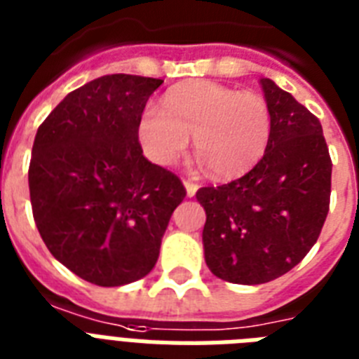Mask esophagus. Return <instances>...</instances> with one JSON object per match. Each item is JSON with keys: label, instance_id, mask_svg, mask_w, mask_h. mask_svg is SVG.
I'll use <instances>...</instances> for the list:
<instances>
[{"label": "esophagus", "instance_id": "34e87169", "mask_svg": "<svg viewBox=\"0 0 359 359\" xmlns=\"http://www.w3.org/2000/svg\"><path fill=\"white\" fill-rule=\"evenodd\" d=\"M184 186H186V194H188V197L196 196L197 188H199L196 182H191V180H184Z\"/></svg>", "mask_w": 359, "mask_h": 359}]
</instances>
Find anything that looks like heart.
Returning a JSON list of instances; mask_svg holds the SVG:
<instances>
[{
  "instance_id": "obj_1",
  "label": "heart",
  "mask_w": 359,
  "mask_h": 359,
  "mask_svg": "<svg viewBox=\"0 0 359 359\" xmlns=\"http://www.w3.org/2000/svg\"><path fill=\"white\" fill-rule=\"evenodd\" d=\"M140 143L152 162L169 165L184 152L188 135L207 171L218 179L245 173L262 158L272 134V114L255 93L214 81H194L163 97V109L147 106Z\"/></svg>"
}]
</instances>
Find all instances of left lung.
Returning a JSON list of instances; mask_svg holds the SVG:
<instances>
[{
    "label": "left lung",
    "instance_id": "1",
    "mask_svg": "<svg viewBox=\"0 0 359 359\" xmlns=\"http://www.w3.org/2000/svg\"><path fill=\"white\" fill-rule=\"evenodd\" d=\"M272 134L251 171L196 194L207 212L205 261L229 283L283 276L309 253L330 210L332 158L315 115L272 80H261Z\"/></svg>",
    "mask_w": 359,
    "mask_h": 359
}]
</instances>
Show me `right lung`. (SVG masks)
<instances>
[{"instance_id": "right-lung-1", "label": "right lung", "mask_w": 359, "mask_h": 359, "mask_svg": "<svg viewBox=\"0 0 359 359\" xmlns=\"http://www.w3.org/2000/svg\"><path fill=\"white\" fill-rule=\"evenodd\" d=\"M163 80L108 74L69 93L39 126L29 197L61 264L98 287L145 278L186 188L143 156L137 128Z\"/></svg>"}]
</instances>
